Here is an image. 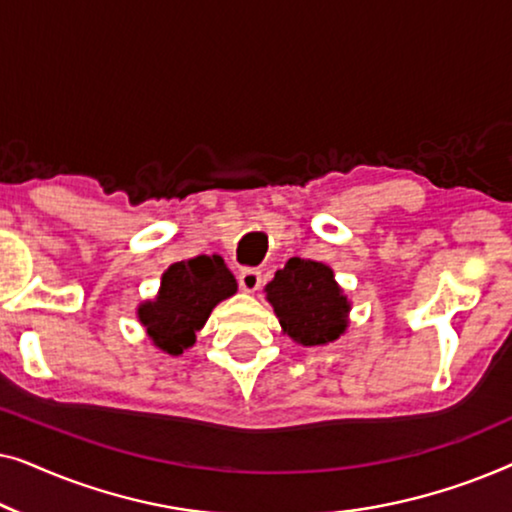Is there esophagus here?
Returning <instances> with one entry per match:
<instances>
[{
    "label": "esophagus",
    "mask_w": 512,
    "mask_h": 512,
    "mask_svg": "<svg viewBox=\"0 0 512 512\" xmlns=\"http://www.w3.org/2000/svg\"><path fill=\"white\" fill-rule=\"evenodd\" d=\"M237 282H240V289L242 291L254 293V291H258V286H261V270L244 268L240 272V277H237Z\"/></svg>",
    "instance_id": "1"
}]
</instances>
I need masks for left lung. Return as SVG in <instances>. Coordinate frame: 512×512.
<instances>
[{
	"instance_id": "8db88e82",
	"label": "left lung",
	"mask_w": 512,
	"mask_h": 512,
	"mask_svg": "<svg viewBox=\"0 0 512 512\" xmlns=\"http://www.w3.org/2000/svg\"><path fill=\"white\" fill-rule=\"evenodd\" d=\"M265 293L282 331L300 345H326L347 331L349 300L324 263L289 258Z\"/></svg>"
}]
</instances>
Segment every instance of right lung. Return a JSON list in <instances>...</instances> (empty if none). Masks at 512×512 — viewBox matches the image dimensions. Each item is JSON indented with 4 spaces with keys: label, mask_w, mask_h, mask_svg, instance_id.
Instances as JSON below:
<instances>
[{
    "label": "right lung",
    "mask_w": 512,
    "mask_h": 512,
    "mask_svg": "<svg viewBox=\"0 0 512 512\" xmlns=\"http://www.w3.org/2000/svg\"><path fill=\"white\" fill-rule=\"evenodd\" d=\"M235 291L237 282L221 256H195L163 272L158 296L139 305L137 317L153 345L179 356L195 345V333L214 307Z\"/></svg>",
    "instance_id": "add662e5"
}]
</instances>
